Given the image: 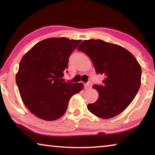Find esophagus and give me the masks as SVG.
Here are the masks:
<instances>
[{
	"label": "esophagus",
	"instance_id": "obj_1",
	"mask_svg": "<svg viewBox=\"0 0 155 155\" xmlns=\"http://www.w3.org/2000/svg\"><path fill=\"white\" fill-rule=\"evenodd\" d=\"M91 86H92V83H91V81H89L85 85V90H88V89L91 87Z\"/></svg>",
	"mask_w": 155,
	"mask_h": 155
}]
</instances>
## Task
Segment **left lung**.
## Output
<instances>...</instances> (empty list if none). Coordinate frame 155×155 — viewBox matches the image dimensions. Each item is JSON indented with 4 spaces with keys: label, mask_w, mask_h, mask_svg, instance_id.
<instances>
[{
    "label": "left lung",
    "mask_w": 155,
    "mask_h": 155,
    "mask_svg": "<svg viewBox=\"0 0 155 155\" xmlns=\"http://www.w3.org/2000/svg\"><path fill=\"white\" fill-rule=\"evenodd\" d=\"M92 61L97 74L104 77L97 101L88 104L89 111L109 119L122 113L133 101L141 85V68L135 57L118 45L101 40H85L77 48Z\"/></svg>",
    "instance_id": "1"
}]
</instances>
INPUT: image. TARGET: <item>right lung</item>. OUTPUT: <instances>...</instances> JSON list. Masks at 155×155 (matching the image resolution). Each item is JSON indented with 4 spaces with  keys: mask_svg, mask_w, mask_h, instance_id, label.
Listing matches in <instances>:
<instances>
[{
    "mask_svg": "<svg viewBox=\"0 0 155 155\" xmlns=\"http://www.w3.org/2000/svg\"><path fill=\"white\" fill-rule=\"evenodd\" d=\"M81 42L65 38L46 39L21 59L17 86L25 106L39 118L51 121L61 117L70 98L83 90L82 83L62 78L70 54Z\"/></svg>",
    "mask_w": 155,
    "mask_h": 155,
    "instance_id": "right-lung-1",
    "label": "right lung"
}]
</instances>
